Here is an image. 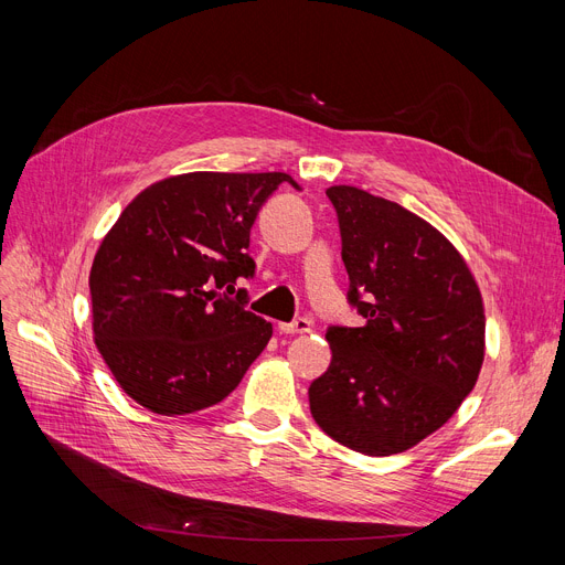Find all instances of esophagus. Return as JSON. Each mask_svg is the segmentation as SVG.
<instances>
[{
	"label": "esophagus",
	"mask_w": 565,
	"mask_h": 565,
	"mask_svg": "<svg viewBox=\"0 0 565 565\" xmlns=\"http://www.w3.org/2000/svg\"><path fill=\"white\" fill-rule=\"evenodd\" d=\"M280 333H308L312 329V321L308 317H299L294 321H287V324L278 327Z\"/></svg>",
	"instance_id": "1"
}]
</instances>
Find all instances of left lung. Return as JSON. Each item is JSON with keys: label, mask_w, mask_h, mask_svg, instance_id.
Listing matches in <instances>:
<instances>
[{"label": "left lung", "mask_w": 565, "mask_h": 565, "mask_svg": "<svg viewBox=\"0 0 565 565\" xmlns=\"http://www.w3.org/2000/svg\"><path fill=\"white\" fill-rule=\"evenodd\" d=\"M363 327H329L331 365L310 388L315 423L363 455L402 452L476 386L486 315L462 255L433 225L354 185L327 191Z\"/></svg>", "instance_id": "1"}]
</instances>
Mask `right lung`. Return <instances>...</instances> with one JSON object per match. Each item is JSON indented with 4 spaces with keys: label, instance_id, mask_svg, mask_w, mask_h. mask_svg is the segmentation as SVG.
<instances>
[{
    "label": "right lung",
    "instance_id": "obj_1",
    "mask_svg": "<svg viewBox=\"0 0 565 565\" xmlns=\"http://www.w3.org/2000/svg\"><path fill=\"white\" fill-rule=\"evenodd\" d=\"M285 172H191L132 200L94 257V335L119 386L153 414L218 405L271 340L246 310L250 230Z\"/></svg>",
    "mask_w": 565,
    "mask_h": 565
}]
</instances>
